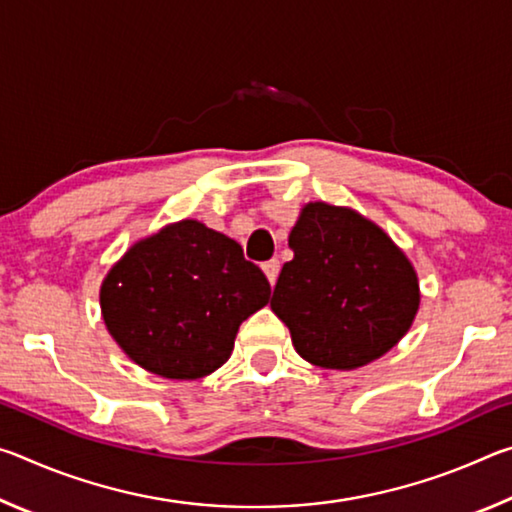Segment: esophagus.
I'll return each mask as SVG.
<instances>
[{
	"instance_id": "34e87169",
	"label": "esophagus",
	"mask_w": 512,
	"mask_h": 512,
	"mask_svg": "<svg viewBox=\"0 0 512 512\" xmlns=\"http://www.w3.org/2000/svg\"><path fill=\"white\" fill-rule=\"evenodd\" d=\"M264 273L268 277V282L275 284L277 282V275H280V259H268L266 264H262Z\"/></svg>"
}]
</instances>
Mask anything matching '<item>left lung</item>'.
I'll use <instances>...</instances> for the list:
<instances>
[{
	"label": "left lung",
	"instance_id": "obj_1",
	"mask_svg": "<svg viewBox=\"0 0 512 512\" xmlns=\"http://www.w3.org/2000/svg\"><path fill=\"white\" fill-rule=\"evenodd\" d=\"M271 309L302 359L354 370L395 348L420 309L418 273L395 241L352 207L307 203Z\"/></svg>",
	"mask_w": 512,
	"mask_h": 512
}]
</instances>
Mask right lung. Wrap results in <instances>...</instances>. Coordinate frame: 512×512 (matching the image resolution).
Returning <instances> with one entry per match:
<instances>
[{"label": "right lung", "mask_w": 512, "mask_h": 512, "mask_svg": "<svg viewBox=\"0 0 512 512\" xmlns=\"http://www.w3.org/2000/svg\"><path fill=\"white\" fill-rule=\"evenodd\" d=\"M271 284L235 239L196 219L162 225L103 277L99 302L126 357L164 379H201L230 359Z\"/></svg>", "instance_id": "obj_1"}]
</instances>
